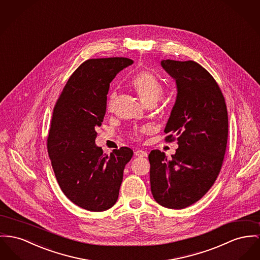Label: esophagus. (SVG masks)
Returning a JSON list of instances; mask_svg holds the SVG:
<instances>
[{"mask_svg": "<svg viewBox=\"0 0 260 260\" xmlns=\"http://www.w3.org/2000/svg\"><path fill=\"white\" fill-rule=\"evenodd\" d=\"M135 156H138V157H146V156H148V153L145 151H142V150H137L135 152Z\"/></svg>", "mask_w": 260, "mask_h": 260, "instance_id": "esophagus-1", "label": "esophagus"}]
</instances>
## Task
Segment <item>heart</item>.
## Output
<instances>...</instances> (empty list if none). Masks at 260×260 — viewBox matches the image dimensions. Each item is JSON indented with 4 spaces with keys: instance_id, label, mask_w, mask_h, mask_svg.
I'll return each instance as SVG.
<instances>
[{
    "instance_id": "1",
    "label": "heart",
    "mask_w": 260,
    "mask_h": 260,
    "mask_svg": "<svg viewBox=\"0 0 260 260\" xmlns=\"http://www.w3.org/2000/svg\"><path fill=\"white\" fill-rule=\"evenodd\" d=\"M131 86L145 104L158 102L164 95V87L156 77L146 71L138 73L131 81ZM115 102V93H111L107 102V110L111 111ZM137 137V134H134Z\"/></svg>"
}]
</instances>
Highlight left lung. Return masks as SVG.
<instances>
[{"mask_svg": "<svg viewBox=\"0 0 260 260\" xmlns=\"http://www.w3.org/2000/svg\"><path fill=\"white\" fill-rule=\"evenodd\" d=\"M176 82L177 96L165 141L177 140L173 158L153 150L151 190L156 202L183 209L200 200L221 172L228 142V111L222 90L207 70L194 61L162 60Z\"/></svg>", "mask_w": 260, "mask_h": 260, "instance_id": "1", "label": "left lung"}]
</instances>
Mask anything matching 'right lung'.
Returning <instances> with one entry per match:
<instances>
[{
  "mask_svg": "<svg viewBox=\"0 0 260 260\" xmlns=\"http://www.w3.org/2000/svg\"><path fill=\"white\" fill-rule=\"evenodd\" d=\"M132 63L123 57L85 61L70 77L53 109L47 137L53 171L67 198L87 211L102 212L116 203L124 168L133 156L127 147L107 156L94 144L109 84Z\"/></svg>",
  "mask_w": 260,
  "mask_h": 260,
  "instance_id": "1",
  "label": "right lung"
}]
</instances>
